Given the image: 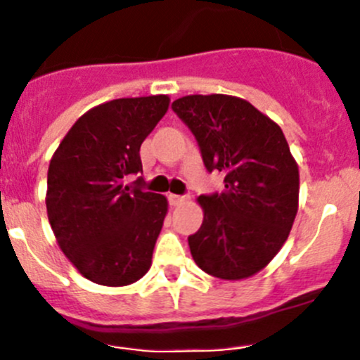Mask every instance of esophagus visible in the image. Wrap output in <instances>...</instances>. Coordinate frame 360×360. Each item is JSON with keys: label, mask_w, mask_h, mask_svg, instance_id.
Instances as JSON below:
<instances>
[{"label": "esophagus", "mask_w": 360, "mask_h": 360, "mask_svg": "<svg viewBox=\"0 0 360 360\" xmlns=\"http://www.w3.org/2000/svg\"><path fill=\"white\" fill-rule=\"evenodd\" d=\"M169 200L172 205H183V203L190 202L188 195H169Z\"/></svg>", "instance_id": "34e87169"}]
</instances>
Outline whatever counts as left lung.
Segmentation results:
<instances>
[{"mask_svg":"<svg viewBox=\"0 0 360 360\" xmlns=\"http://www.w3.org/2000/svg\"><path fill=\"white\" fill-rule=\"evenodd\" d=\"M172 111L197 139L203 165L224 174L221 193L202 195L200 230L188 237L205 274L240 281L263 270L288 240L300 172L281 127L231 96H186Z\"/></svg>","mask_w":360,"mask_h":360,"instance_id":"1","label":"left lung"}]
</instances>
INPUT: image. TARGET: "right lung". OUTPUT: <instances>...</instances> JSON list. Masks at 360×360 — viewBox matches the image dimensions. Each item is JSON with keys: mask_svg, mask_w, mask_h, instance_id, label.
I'll return each mask as SVG.
<instances>
[{"mask_svg": "<svg viewBox=\"0 0 360 360\" xmlns=\"http://www.w3.org/2000/svg\"><path fill=\"white\" fill-rule=\"evenodd\" d=\"M169 108V97L115 99L92 108L50 160L46 212L60 249L101 285H129L151 266L167 214L163 195L144 191L141 144Z\"/></svg>", "mask_w": 360, "mask_h": 360, "instance_id": "obj_1", "label": "right lung"}]
</instances>
